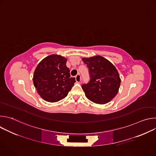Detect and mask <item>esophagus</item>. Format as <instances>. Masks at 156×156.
Masks as SVG:
<instances>
[{
    "label": "esophagus",
    "mask_w": 156,
    "mask_h": 156,
    "mask_svg": "<svg viewBox=\"0 0 156 156\" xmlns=\"http://www.w3.org/2000/svg\"><path fill=\"white\" fill-rule=\"evenodd\" d=\"M75 80L77 83H80L81 81V75L80 74H78L75 76Z\"/></svg>",
    "instance_id": "1"
}]
</instances>
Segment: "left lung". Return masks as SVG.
<instances>
[{
	"mask_svg": "<svg viewBox=\"0 0 156 156\" xmlns=\"http://www.w3.org/2000/svg\"><path fill=\"white\" fill-rule=\"evenodd\" d=\"M83 60L87 66L90 78L81 86L86 98L99 104L110 102L117 95L121 83L117 70L100 55L83 58Z\"/></svg>",
	"mask_w": 156,
	"mask_h": 156,
	"instance_id": "1",
	"label": "left lung"
}]
</instances>
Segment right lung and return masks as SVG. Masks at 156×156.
<instances>
[{"label": "right lung", "instance_id": "add662e5", "mask_svg": "<svg viewBox=\"0 0 156 156\" xmlns=\"http://www.w3.org/2000/svg\"><path fill=\"white\" fill-rule=\"evenodd\" d=\"M66 59L58 55L44 58L37 66L33 83L40 96L48 102H55L67 96L75 83L66 65Z\"/></svg>", "mask_w": 156, "mask_h": 156}]
</instances>
